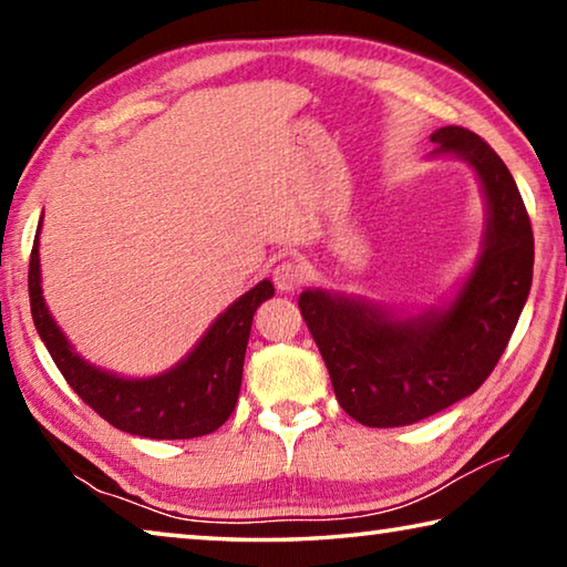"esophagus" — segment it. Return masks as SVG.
Segmentation results:
<instances>
[{
    "label": "esophagus",
    "instance_id": "esophagus-1",
    "mask_svg": "<svg viewBox=\"0 0 567 567\" xmlns=\"http://www.w3.org/2000/svg\"><path fill=\"white\" fill-rule=\"evenodd\" d=\"M272 282L277 292H295L305 282V270L297 260H282L272 267Z\"/></svg>",
    "mask_w": 567,
    "mask_h": 567
}]
</instances>
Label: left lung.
Instances as JSON below:
<instances>
[{
    "label": "left lung",
    "instance_id": "left-lung-1",
    "mask_svg": "<svg viewBox=\"0 0 567 567\" xmlns=\"http://www.w3.org/2000/svg\"><path fill=\"white\" fill-rule=\"evenodd\" d=\"M430 142V157L467 162L485 199L480 252L455 292L422 310L328 290L297 300L340 408L368 427L412 425L473 395L530 295L533 229L511 169L463 127H440Z\"/></svg>",
    "mask_w": 567,
    "mask_h": 567
}]
</instances>
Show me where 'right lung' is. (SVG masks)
Returning a JSON list of instances; mask_svg holds the SVG:
<instances>
[{
	"label": "right lung",
	"instance_id": "obj_1",
	"mask_svg": "<svg viewBox=\"0 0 567 567\" xmlns=\"http://www.w3.org/2000/svg\"><path fill=\"white\" fill-rule=\"evenodd\" d=\"M40 233L30 260L32 320L70 388L122 433L150 440H187L215 433L233 415L243 385L245 350L255 310L275 295L270 280L227 307L185 358L150 378H127L90 362L54 322L42 295Z\"/></svg>",
	"mask_w": 567,
	"mask_h": 567
}]
</instances>
